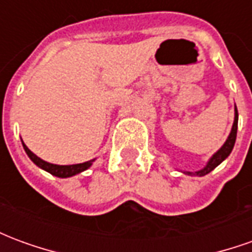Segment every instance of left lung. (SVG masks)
Segmentation results:
<instances>
[{"label":"left lung","instance_id":"left-lung-1","mask_svg":"<svg viewBox=\"0 0 252 252\" xmlns=\"http://www.w3.org/2000/svg\"><path fill=\"white\" fill-rule=\"evenodd\" d=\"M238 108L235 106V119H233L232 129H231V133H229V136H228V139L225 140V143L222 144V147L220 148L216 154L212 155V158L208 160V163H206V166L204 169L198 170V171H194V173H193V171H184L185 174L194 175V177H204V175H206L208 173H211L213 169H216L217 166L221 163L224 159L228 158V155L231 154L233 146H235V140H236V133H238Z\"/></svg>","mask_w":252,"mask_h":252}]
</instances>
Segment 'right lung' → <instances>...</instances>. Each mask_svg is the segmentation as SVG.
<instances>
[{"instance_id": "add662e5", "label": "right lung", "mask_w": 252, "mask_h": 252, "mask_svg": "<svg viewBox=\"0 0 252 252\" xmlns=\"http://www.w3.org/2000/svg\"><path fill=\"white\" fill-rule=\"evenodd\" d=\"M23 142V140H21ZM23 147H24L25 153L27 155L30 157V159L36 164L39 166L40 169L46 170L48 171L50 174L55 175V177H59V178H68V177H72V175H77L79 173H82L85 170H88L92 164H93V160H89V162H83V163H78V164H67V166H61V164H54V163H48L46 160L40 159L37 155L31 151L30 148L27 147L23 142Z\"/></svg>"}]
</instances>
